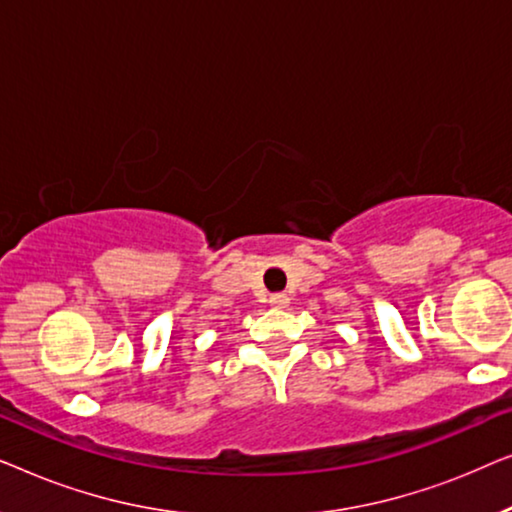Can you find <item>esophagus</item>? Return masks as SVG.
<instances>
[{
  "label": "esophagus",
  "mask_w": 512,
  "mask_h": 512,
  "mask_svg": "<svg viewBox=\"0 0 512 512\" xmlns=\"http://www.w3.org/2000/svg\"><path fill=\"white\" fill-rule=\"evenodd\" d=\"M270 305L272 307H286V305H289V296H286V293H275V296H270Z\"/></svg>",
  "instance_id": "obj_1"
}]
</instances>
